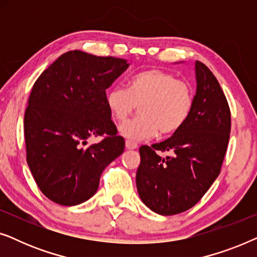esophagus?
Masks as SVG:
<instances>
[{
  "mask_svg": "<svg viewBox=\"0 0 257 257\" xmlns=\"http://www.w3.org/2000/svg\"><path fill=\"white\" fill-rule=\"evenodd\" d=\"M125 146H126V149H127V150H136L137 147H138V145H137V143L131 142V140H126Z\"/></svg>",
  "mask_w": 257,
  "mask_h": 257,
  "instance_id": "34e87169",
  "label": "esophagus"
}]
</instances>
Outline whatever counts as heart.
<instances>
[{"mask_svg":"<svg viewBox=\"0 0 257 257\" xmlns=\"http://www.w3.org/2000/svg\"><path fill=\"white\" fill-rule=\"evenodd\" d=\"M139 105V117L119 126V133L131 142L152 138L158 132L170 136L188 120L194 106V91L188 83L170 72L147 69L137 72L127 89L115 86L106 93L111 117L124 121Z\"/></svg>","mask_w":257,"mask_h":257,"instance_id":"heart-1","label":"heart"}]
</instances>
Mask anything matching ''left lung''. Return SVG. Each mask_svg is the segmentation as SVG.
I'll use <instances>...</instances> for the list:
<instances>
[{
	"instance_id": "obj_1",
	"label": "left lung",
	"mask_w": 257,
	"mask_h": 257,
	"mask_svg": "<svg viewBox=\"0 0 257 257\" xmlns=\"http://www.w3.org/2000/svg\"><path fill=\"white\" fill-rule=\"evenodd\" d=\"M196 93L186 124L164 142L139 149L137 189L160 215L196 205L220 174L230 135V110L213 72L195 62ZM160 152L170 153L161 157Z\"/></svg>"
}]
</instances>
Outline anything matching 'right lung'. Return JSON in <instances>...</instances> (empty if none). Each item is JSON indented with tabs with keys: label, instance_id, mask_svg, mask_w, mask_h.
<instances>
[{
	"label": "right lung",
	"instance_id": "right-lung-1",
	"mask_svg": "<svg viewBox=\"0 0 257 257\" xmlns=\"http://www.w3.org/2000/svg\"><path fill=\"white\" fill-rule=\"evenodd\" d=\"M128 65L111 56L68 51L35 82L24 113L27 163L51 201L75 206L89 200L105 167L124 152L106 89ZM90 136L102 140L86 147Z\"/></svg>",
	"mask_w": 257,
	"mask_h": 257
}]
</instances>
